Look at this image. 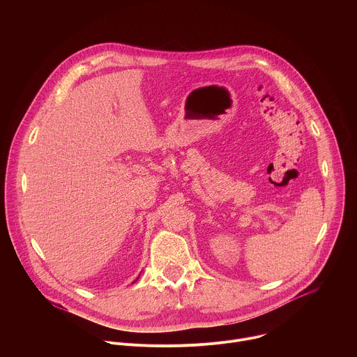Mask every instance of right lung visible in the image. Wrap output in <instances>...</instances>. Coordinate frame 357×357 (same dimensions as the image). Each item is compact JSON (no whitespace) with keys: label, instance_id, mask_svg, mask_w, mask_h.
Returning <instances> with one entry per match:
<instances>
[{"label":"right lung","instance_id":"add662e5","mask_svg":"<svg viewBox=\"0 0 357 357\" xmlns=\"http://www.w3.org/2000/svg\"><path fill=\"white\" fill-rule=\"evenodd\" d=\"M137 280H138V278H137ZM137 280H135V281H137ZM135 281H134V282H135Z\"/></svg>","mask_w":357,"mask_h":357}]
</instances>
